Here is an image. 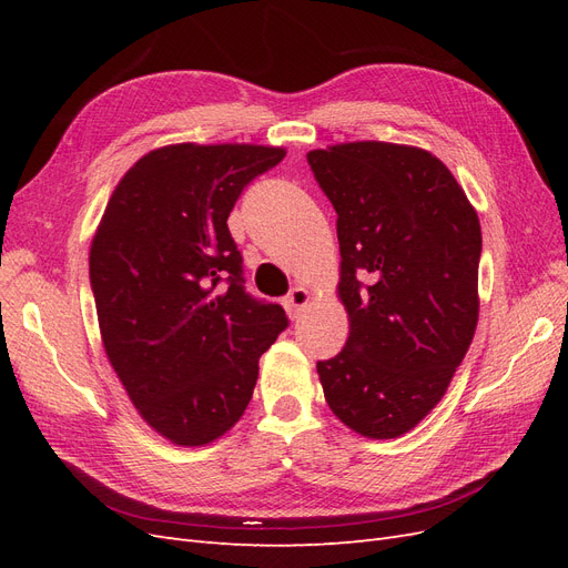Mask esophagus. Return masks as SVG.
<instances>
[{
	"mask_svg": "<svg viewBox=\"0 0 568 568\" xmlns=\"http://www.w3.org/2000/svg\"><path fill=\"white\" fill-rule=\"evenodd\" d=\"M307 303H311V291L307 288H303V286H296V288H291L288 291V296L284 298V307H286V313H288V317H301L303 315V311L307 307Z\"/></svg>",
	"mask_w": 568,
	"mask_h": 568,
	"instance_id": "34e87169",
	"label": "esophagus"
}]
</instances>
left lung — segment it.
<instances>
[{
  "label": "left lung",
  "instance_id": "obj_1",
  "mask_svg": "<svg viewBox=\"0 0 568 568\" xmlns=\"http://www.w3.org/2000/svg\"><path fill=\"white\" fill-rule=\"evenodd\" d=\"M332 201L338 298L351 334L317 363L326 405L365 438H398L432 412L478 322L480 225L432 153L348 142L307 153Z\"/></svg>",
  "mask_w": 568,
  "mask_h": 568
}]
</instances>
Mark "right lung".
I'll return each instance as SVG.
<instances>
[{
	"label": "right lung",
	"mask_w": 568,
	"mask_h": 568,
	"mask_svg": "<svg viewBox=\"0 0 568 568\" xmlns=\"http://www.w3.org/2000/svg\"><path fill=\"white\" fill-rule=\"evenodd\" d=\"M282 146L170 144L118 182L90 248L101 341L132 405L184 448L242 419L257 359L286 329L277 303L244 288L227 217Z\"/></svg>",
	"instance_id": "1"
}]
</instances>
